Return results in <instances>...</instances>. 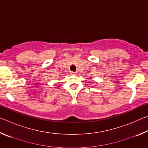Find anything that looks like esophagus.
Returning <instances> with one entry per match:
<instances>
[{"mask_svg":"<svg viewBox=\"0 0 148 148\" xmlns=\"http://www.w3.org/2000/svg\"><path fill=\"white\" fill-rule=\"evenodd\" d=\"M71 74H72V75H75V74H76V72H71Z\"/></svg>","mask_w":148,"mask_h":148,"instance_id":"esophagus-1","label":"esophagus"}]
</instances>
